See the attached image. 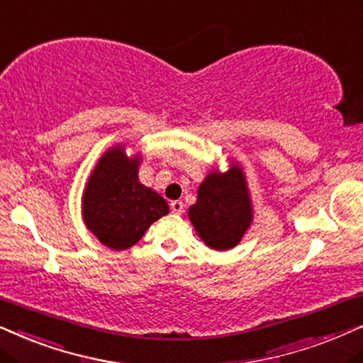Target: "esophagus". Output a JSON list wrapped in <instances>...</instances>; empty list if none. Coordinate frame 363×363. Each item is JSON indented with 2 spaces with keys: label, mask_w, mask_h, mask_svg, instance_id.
I'll return each mask as SVG.
<instances>
[{
  "label": "esophagus",
  "mask_w": 363,
  "mask_h": 363,
  "mask_svg": "<svg viewBox=\"0 0 363 363\" xmlns=\"http://www.w3.org/2000/svg\"><path fill=\"white\" fill-rule=\"evenodd\" d=\"M171 211H172V214L181 216L182 212H184V204H182L181 201H172L171 202Z\"/></svg>",
  "instance_id": "esophagus-1"
}]
</instances>
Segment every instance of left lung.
<instances>
[{
  "label": "left lung",
  "instance_id": "obj_1",
  "mask_svg": "<svg viewBox=\"0 0 363 363\" xmlns=\"http://www.w3.org/2000/svg\"><path fill=\"white\" fill-rule=\"evenodd\" d=\"M189 219L211 249L235 247L252 220L242 169L232 164L229 172L209 174L199 186L197 202L189 209Z\"/></svg>",
  "mask_w": 363,
  "mask_h": 363
}]
</instances>
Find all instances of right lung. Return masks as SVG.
Masks as SVG:
<instances>
[{
	"label": "right lung",
	"mask_w": 363,
	"mask_h": 363,
	"mask_svg": "<svg viewBox=\"0 0 363 363\" xmlns=\"http://www.w3.org/2000/svg\"><path fill=\"white\" fill-rule=\"evenodd\" d=\"M139 159L113 147L91 174L83 197L88 229L114 250L133 247L149 225L169 212L167 202L138 179Z\"/></svg>",
	"instance_id": "right-lung-1"
}]
</instances>
